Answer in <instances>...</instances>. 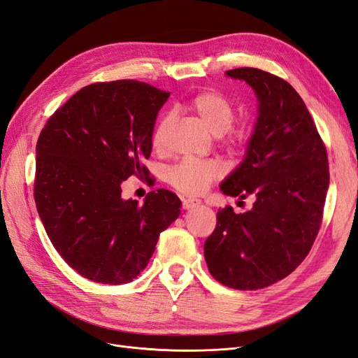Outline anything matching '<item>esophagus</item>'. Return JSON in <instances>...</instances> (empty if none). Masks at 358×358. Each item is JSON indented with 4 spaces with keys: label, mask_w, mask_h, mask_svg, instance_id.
<instances>
[{
    "label": "esophagus",
    "mask_w": 358,
    "mask_h": 358,
    "mask_svg": "<svg viewBox=\"0 0 358 358\" xmlns=\"http://www.w3.org/2000/svg\"><path fill=\"white\" fill-rule=\"evenodd\" d=\"M201 204V200L199 199H185L182 200V207L185 210H189V208H195Z\"/></svg>",
    "instance_id": "esophagus-1"
}]
</instances>
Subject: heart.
Masks as SVG:
<instances>
[{
	"instance_id": "b5f03b06",
	"label": "heart",
	"mask_w": 358,
	"mask_h": 358,
	"mask_svg": "<svg viewBox=\"0 0 358 358\" xmlns=\"http://www.w3.org/2000/svg\"><path fill=\"white\" fill-rule=\"evenodd\" d=\"M188 108L195 114L206 129L212 131L216 136L227 134L228 143L231 146H241L249 139V129L237 127L231 129L234 118H236V109L225 94L217 90H201L195 93ZM170 124V117H163L157 124L152 134V146L155 151H163L166 146V133ZM222 166L216 162H191L185 159L167 170V180L171 187L178 191L189 195H196L204 192L208 185L222 176Z\"/></svg>"
}]
</instances>
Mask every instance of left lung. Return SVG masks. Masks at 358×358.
Masks as SVG:
<instances>
[{
    "mask_svg": "<svg viewBox=\"0 0 358 358\" xmlns=\"http://www.w3.org/2000/svg\"><path fill=\"white\" fill-rule=\"evenodd\" d=\"M255 90L259 115L243 163L222 182L231 196L253 195L245 213L219 208L204 243L208 271L224 286L257 290L287 277L310 253L329 188L326 146L302 97L256 68L227 71Z\"/></svg>",
    "mask_w": 358,
    "mask_h": 358,
    "instance_id": "left-lung-1",
    "label": "left lung"
}]
</instances>
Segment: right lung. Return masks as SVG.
Returning <instances> with one entry per match:
<instances>
[{"label":"right lung","mask_w":358,"mask_h":358,"mask_svg":"<svg viewBox=\"0 0 358 358\" xmlns=\"http://www.w3.org/2000/svg\"><path fill=\"white\" fill-rule=\"evenodd\" d=\"M169 92L136 80L85 85L48 118L36 142L34 199L55 249L78 274L122 285L146 268L180 213L167 189L143 204L122 200L121 182L143 178L158 110Z\"/></svg>","instance_id":"add662e5"}]
</instances>
